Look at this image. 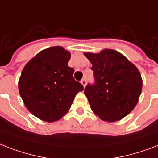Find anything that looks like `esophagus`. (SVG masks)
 Segmentation results:
<instances>
[{"label": "esophagus", "instance_id": "esophagus-1", "mask_svg": "<svg viewBox=\"0 0 158 158\" xmlns=\"http://www.w3.org/2000/svg\"><path fill=\"white\" fill-rule=\"evenodd\" d=\"M81 85L85 87V85H86V80H85V79H82V80L81 81Z\"/></svg>", "mask_w": 158, "mask_h": 158}]
</instances>
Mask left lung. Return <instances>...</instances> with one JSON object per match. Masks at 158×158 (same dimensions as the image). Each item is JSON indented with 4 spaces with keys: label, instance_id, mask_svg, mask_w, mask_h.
I'll return each instance as SVG.
<instances>
[{
    "label": "left lung",
    "instance_id": "left-lung-1",
    "mask_svg": "<svg viewBox=\"0 0 158 158\" xmlns=\"http://www.w3.org/2000/svg\"><path fill=\"white\" fill-rule=\"evenodd\" d=\"M84 55L92 64L95 78L94 84H88L84 90L90 108L102 120H120L138 103L143 87L139 71L115 50Z\"/></svg>",
    "mask_w": 158,
    "mask_h": 158
}]
</instances>
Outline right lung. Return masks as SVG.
<instances>
[{
    "instance_id": "add662e5",
    "label": "right lung",
    "mask_w": 158,
    "mask_h": 158,
    "mask_svg": "<svg viewBox=\"0 0 158 158\" xmlns=\"http://www.w3.org/2000/svg\"><path fill=\"white\" fill-rule=\"evenodd\" d=\"M71 53L55 46L33 57L21 73L19 91L24 106L37 118L54 122L67 114L79 91L84 87L73 77L68 67Z\"/></svg>"
}]
</instances>
